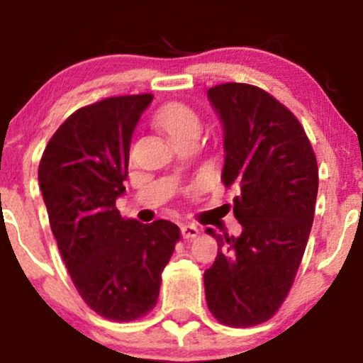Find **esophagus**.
<instances>
[{"instance_id":"34e87169","label":"esophagus","mask_w":363,"mask_h":363,"mask_svg":"<svg viewBox=\"0 0 363 363\" xmlns=\"http://www.w3.org/2000/svg\"><path fill=\"white\" fill-rule=\"evenodd\" d=\"M181 234L184 239H194L201 234V229L194 224H184L181 227Z\"/></svg>"}]
</instances>
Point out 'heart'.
Segmentation results:
<instances>
[{
	"mask_svg": "<svg viewBox=\"0 0 363 363\" xmlns=\"http://www.w3.org/2000/svg\"><path fill=\"white\" fill-rule=\"evenodd\" d=\"M156 124L176 144L189 136H199L202 123L192 108L182 103H169L156 114Z\"/></svg>",
	"mask_w": 363,
	"mask_h": 363,
	"instance_id": "1",
	"label": "heart"
}]
</instances>
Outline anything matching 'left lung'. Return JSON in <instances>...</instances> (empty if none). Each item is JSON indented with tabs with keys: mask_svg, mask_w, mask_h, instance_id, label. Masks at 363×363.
<instances>
[{
	"mask_svg": "<svg viewBox=\"0 0 363 363\" xmlns=\"http://www.w3.org/2000/svg\"><path fill=\"white\" fill-rule=\"evenodd\" d=\"M207 99L222 124L220 179L239 192L242 232L206 230L219 247L204 272L206 301L219 322L252 327L277 312L296 279L315 211L317 161L296 116L260 88L225 83Z\"/></svg>",
	"mask_w": 363,
	"mask_h": 363,
	"instance_id": "left-lung-1",
	"label": "left lung"
}]
</instances>
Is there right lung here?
I'll list each match as a JSON object with an SVG mask.
<instances>
[{
    "mask_svg": "<svg viewBox=\"0 0 363 363\" xmlns=\"http://www.w3.org/2000/svg\"><path fill=\"white\" fill-rule=\"evenodd\" d=\"M152 94L108 98L72 113L43 152L38 181L57 247L84 302L111 320L129 322L156 306L161 274L179 227L123 219L134 129Z\"/></svg>",
    "mask_w": 363,
    "mask_h": 363,
    "instance_id": "add662e5",
    "label": "right lung"
}]
</instances>
